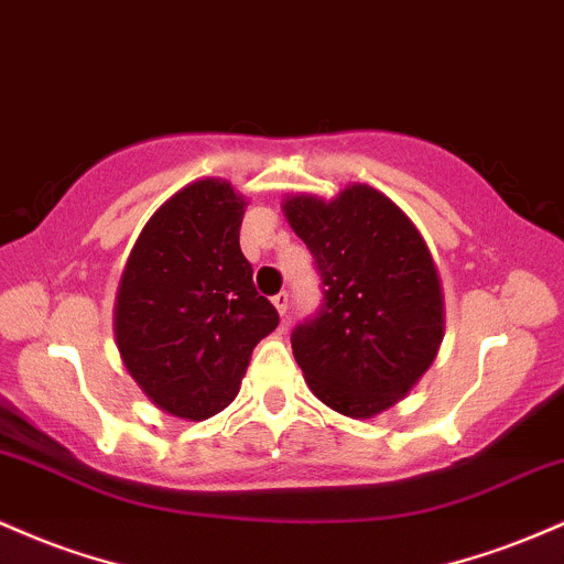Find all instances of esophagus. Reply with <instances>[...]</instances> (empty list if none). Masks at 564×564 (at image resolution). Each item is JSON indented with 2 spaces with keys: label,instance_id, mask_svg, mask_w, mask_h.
I'll return each mask as SVG.
<instances>
[{
  "label": "esophagus",
  "instance_id": "obj_1",
  "mask_svg": "<svg viewBox=\"0 0 564 564\" xmlns=\"http://www.w3.org/2000/svg\"><path fill=\"white\" fill-rule=\"evenodd\" d=\"M272 305H275V311L281 313L283 318H286V313H289V292H286V289L272 296Z\"/></svg>",
  "mask_w": 564,
  "mask_h": 564
}]
</instances>
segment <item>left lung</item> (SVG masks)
<instances>
[{
  "mask_svg": "<svg viewBox=\"0 0 564 564\" xmlns=\"http://www.w3.org/2000/svg\"><path fill=\"white\" fill-rule=\"evenodd\" d=\"M321 275V305L294 326L292 350L311 391L348 417L401 399L436 358L444 302L423 235L386 195L352 184L337 200L283 206Z\"/></svg>",
  "mask_w": 564,
  "mask_h": 564,
  "instance_id": "left-lung-1",
  "label": "left lung"
}]
</instances>
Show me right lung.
Wrapping results in <instances>:
<instances>
[{
  "instance_id": "obj_1",
  "label": "right lung",
  "mask_w": 564,
  "mask_h": 564,
  "mask_svg": "<svg viewBox=\"0 0 564 564\" xmlns=\"http://www.w3.org/2000/svg\"><path fill=\"white\" fill-rule=\"evenodd\" d=\"M243 206L219 178L189 184L147 221L122 272L115 313L122 361L176 417L225 410L251 350L281 321L240 251Z\"/></svg>"
}]
</instances>
